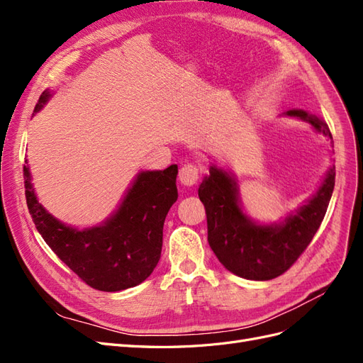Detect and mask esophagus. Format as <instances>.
I'll return each instance as SVG.
<instances>
[{"instance_id": "obj_1", "label": "esophagus", "mask_w": 363, "mask_h": 363, "mask_svg": "<svg viewBox=\"0 0 363 363\" xmlns=\"http://www.w3.org/2000/svg\"><path fill=\"white\" fill-rule=\"evenodd\" d=\"M199 175H200V169L196 167L195 163H186L180 168L179 172V180L183 186H194L196 182H199Z\"/></svg>"}]
</instances>
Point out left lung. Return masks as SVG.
<instances>
[{
  "label": "left lung",
  "instance_id": "left-lung-1",
  "mask_svg": "<svg viewBox=\"0 0 363 363\" xmlns=\"http://www.w3.org/2000/svg\"><path fill=\"white\" fill-rule=\"evenodd\" d=\"M288 116L309 123L318 133L332 139L321 118L304 111ZM335 188V167L328 169L312 199L280 224H256L242 212L236 180L211 167L200 184L199 196L206 208L207 240L215 256L236 276L248 280H271L286 272L311 244L327 212Z\"/></svg>",
  "mask_w": 363,
  "mask_h": 363
}]
</instances>
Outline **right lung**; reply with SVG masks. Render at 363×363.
I'll return each mask as SVG.
<instances>
[{
    "mask_svg": "<svg viewBox=\"0 0 363 363\" xmlns=\"http://www.w3.org/2000/svg\"><path fill=\"white\" fill-rule=\"evenodd\" d=\"M48 98V91L40 95L35 113ZM177 174V164L139 172L118 211L101 225L83 230L62 224L42 207L27 164L26 199L38 232L65 265L91 288L118 292L136 286L155 271L162 252L164 218L179 199Z\"/></svg>",
    "mask_w": 363,
    "mask_h": 363,
    "instance_id": "right-lung-1",
    "label": "right lung"
}]
</instances>
